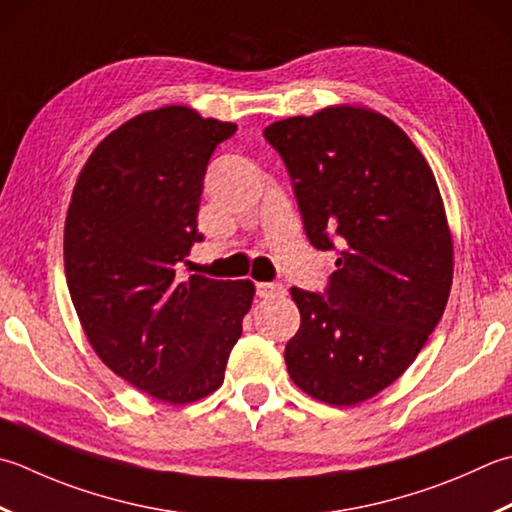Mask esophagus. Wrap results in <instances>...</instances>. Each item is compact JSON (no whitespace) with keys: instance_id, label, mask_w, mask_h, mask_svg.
I'll use <instances>...</instances> for the list:
<instances>
[{"instance_id":"34e87169","label":"esophagus","mask_w":512,"mask_h":512,"mask_svg":"<svg viewBox=\"0 0 512 512\" xmlns=\"http://www.w3.org/2000/svg\"><path fill=\"white\" fill-rule=\"evenodd\" d=\"M257 295L262 299H273L284 295V286L282 284H257Z\"/></svg>"}]
</instances>
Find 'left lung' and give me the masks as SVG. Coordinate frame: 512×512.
<instances>
[{
	"label": "left lung",
	"instance_id": "left-lung-1",
	"mask_svg": "<svg viewBox=\"0 0 512 512\" xmlns=\"http://www.w3.org/2000/svg\"><path fill=\"white\" fill-rule=\"evenodd\" d=\"M282 155L317 250H335L324 293L290 288L302 324L284 350L293 382L353 406L413 364L444 315L453 239L424 155L388 117L330 106L264 130Z\"/></svg>",
	"mask_w": 512,
	"mask_h": 512
}]
</instances>
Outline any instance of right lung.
<instances>
[{"mask_svg":"<svg viewBox=\"0 0 512 512\" xmlns=\"http://www.w3.org/2000/svg\"><path fill=\"white\" fill-rule=\"evenodd\" d=\"M237 126L164 106L113 130L77 177L64 226L70 299L99 359L150 397L197 402L224 382L253 282L179 277L204 235L199 197Z\"/></svg>","mask_w":512,"mask_h":512,"instance_id":"obj_1","label":"right lung"}]
</instances>
